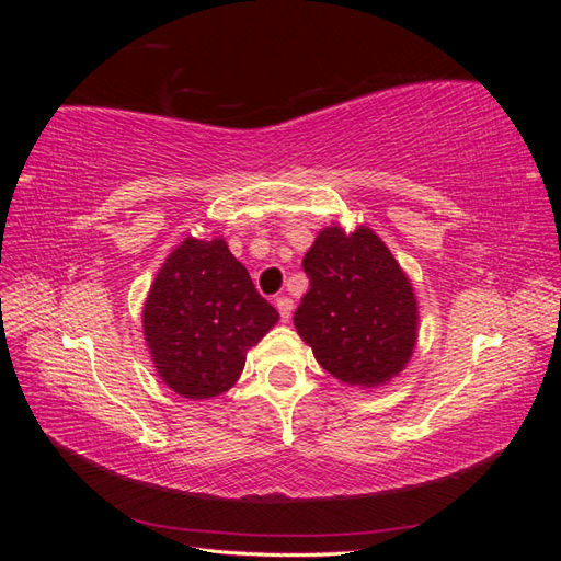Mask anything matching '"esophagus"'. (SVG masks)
<instances>
[{"mask_svg": "<svg viewBox=\"0 0 561 561\" xmlns=\"http://www.w3.org/2000/svg\"><path fill=\"white\" fill-rule=\"evenodd\" d=\"M276 309H278V313H280V318L283 320H287L293 316V309H295V304H293V299L290 297H276Z\"/></svg>", "mask_w": 561, "mask_h": 561, "instance_id": "1", "label": "esophagus"}]
</instances>
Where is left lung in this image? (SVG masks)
Wrapping results in <instances>:
<instances>
[{
  "mask_svg": "<svg viewBox=\"0 0 561 561\" xmlns=\"http://www.w3.org/2000/svg\"><path fill=\"white\" fill-rule=\"evenodd\" d=\"M309 293L295 311L299 336L316 360L348 386H381L416 344L412 283L379 236L328 227L301 260Z\"/></svg>",
  "mask_w": 561,
  "mask_h": 561,
  "instance_id": "obj_1",
  "label": "left lung"
}]
</instances>
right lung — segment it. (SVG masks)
<instances>
[{
    "instance_id": "add662e5",
    "label": "right lung",
    "mask_w": 561,
    "mask_h": 561,
    "mask_svg": "<svg viewBox=\"0 0 561 561\" xmlns=\"http://www.w3.org/2000/svg\"><path fill=\"white\" fill-rule=\"evenodd\" d=\"M222 239H186L168 254L145 304V339L159 377L175 393L206 400L241 377L245 353L276 325Z\"/></svg>"
}]
</instances>
